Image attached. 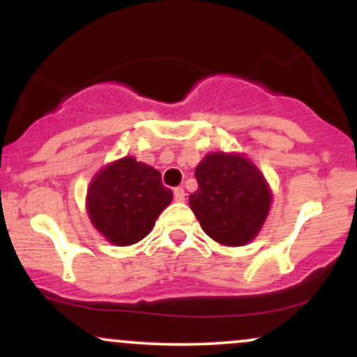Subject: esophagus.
Listing matches in <instances>:
<instances>
[{"mask_svg":"<svg viewBox=\"0 0 357 357\" xmlns=\"http://www.w3.org/2000/svg\"><path fill=\"white\" fill-rule=\"evenodd\" d=\"M174 199L176 202H184V196H186V192H184L183 188H174Z\"/></svg>","mask_w":357,"mask_h":357,"instance_id":"esophagus-1","label":"esophagus"}]
</instances>
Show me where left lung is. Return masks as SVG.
Wrapping results in <instances>:
<instances>
[{
    "label": "left lung",
    "instance_id": "obj_1",
    "mask_svg": "<svg viewBox=\"0 0 357 357\" xmlns=\"http://www.w3.org/2000/svg\"><path fill=\"white\" fill-rule=\"evenodd\" d=\"M198 190L190 206L213 240L228 247L255 238L268 215L270 190L264 176L238 154L213 153L195 171Z\"/></svg>",
    "mask_w": 357,
    "mask_h": 357
}]
</instances>
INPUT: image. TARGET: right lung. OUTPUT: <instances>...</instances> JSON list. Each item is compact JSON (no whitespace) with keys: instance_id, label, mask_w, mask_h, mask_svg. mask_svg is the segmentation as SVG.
<instances>
[{"instance_id":"obj_1","label":"right lung","mask_w":357,"mask_h":357,"mask_svg":"<svg viewBox=\"0 0 357 357\" xmlns=\"http://www.w3.org/2000/svg\"><path fill=\"white\" fill-rule=\"evenodd\" d=\"M173 199L154 167L124 158L104 167L90 183L87 210L93 227L112 243H137Z\"/></svg>"}]
</instances>
